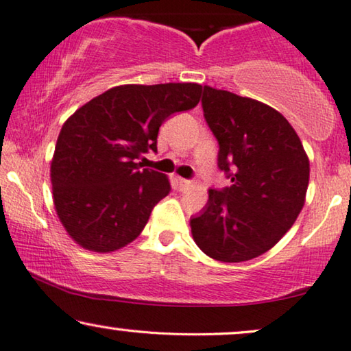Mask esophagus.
Returning a JSON list of instances; mask_svg holds the SVG:
<instances>
[{
  "mask_svg": "<svg viewBox=\"0 0 351 351\" xmlns=\"http://www.w3.org/2000/svg\"><path fill=\"white\" fill-rule=\"evenodd\" d=\"M176 184H178V189H180V191H186V189H189V187L192 186V181L184 180V178H178Z\"/></svg>",
  "mask_w": 351,
  "mask_h": 351,
  "instance_id": "obj_1",
  "label": "esophagus"
}]
</instances>
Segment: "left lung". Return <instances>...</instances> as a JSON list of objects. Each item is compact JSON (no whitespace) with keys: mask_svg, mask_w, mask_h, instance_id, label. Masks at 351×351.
<instances>
[{"mask_svg":"<svg viewBox=\"0 0 351 351\" xmlns=\"http://www.w3.org/2000/svg\"><path fill=\"white\" fill-rule=\"evenodd\" d=\"M202 106L232 186L208 191L202 215L191 219L192 239L211 259L243 263L274 248L295 223L310 162L294 128L265 103L205 86Z\"/></svg>","mask_w":351,"mask_h":351,"instance_id":"left-lung-1","label":"left lung"}]
</instances>
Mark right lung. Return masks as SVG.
Here are the masks:
<instances>
[{"instance_id":"right-lung-1","label":"right lung","mask_w":351,"mask_h":351,"mask_svg":"<svg viewBox=\"0 0 351 351\" xmlns=\"http://www.w3.org/2000/svg\"><path fill=\"white\" fill-rule=\"evenodd\" d=\"M202 86L125 84L92 98L63 124L51 162L53 205L68 235L95 253L136 239L170 192L164 173L141 169L159 127L200 101Z\"/></svg>"}]
</instances>
